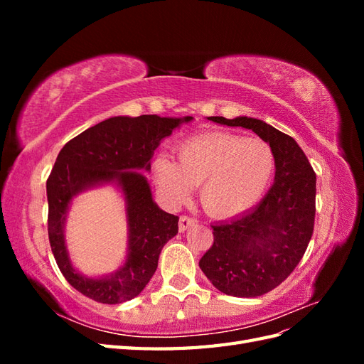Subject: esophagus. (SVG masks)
<instances>
[{"label": "esophagus", "instance_id": "1", "mask_svg": "<svg viewBox=\"0 0 364 364\" xmlns=\"http://www.w3.org/2000/svg\"><path fill=\"white\" fill-rule=\"evenodd\" d=\"M194 225H196V220H194V218L182 215V217L179 218V232H185L186 229L194 226Z\"/></svg>", "mask_w": 364, "mask_h": 364}]
</instances>
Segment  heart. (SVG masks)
<instances>
[{
    "mask_svg": "<svg viewBox=\"0 0 364 364\" xmlns=\"http://www.w3.org/2000/svg\"><path fill=\"white\" fill-rule=\"evenodd\" d=\"M277 159L269 142L228 132H209L182 141L178 162L159 155L153 174L161 194L178 205L200 185L208 214L232 218L245 214L266 194Z\"/></svg>",
    "mask_w": 364,
    "mask_h": 364,
    "instance_id": "1",
    "label": "heart"
}]
</instances>
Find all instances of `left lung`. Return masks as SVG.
Wrapping results in <instances>:
<instances>
[{
    "instance_id": "left-lung-1",
    "label": "left lung",
    "mask_w": 364,
    "mask_h": 364,
    "mask_svg": "<svg viewBox=\"0 0 364 364\" xmlns=\"http://www.w3.org/2000/svg\"><path fill=\"white\" fill-rule=\"evenodd\" d=\"M208 119L255 132L277 159L267 194L252 211L213 226L214 245L199 262L217 290L257 297L278 287L304 257L314 228L316 174L297 142L262 119Z\"/></svg>"
}]
</instances>
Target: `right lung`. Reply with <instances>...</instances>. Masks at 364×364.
Wrapping results in <instances>:
<instances>
[{
	"mask_svg": "<svg viewBox=\"0 0 364 364\" xmlns=\"http://www.w3.org/2000/svg\"><path fill=\"white\" fill-rule=\"evenodd\" d=\"M193 117H112L82 132L59 151L47 181L48 238L54 259L73 287L102 304H121L144 290L156 272L161 250L178 234L179 217L153 200L147 178L153 153L164 138ZM112 184L124 194L128 218L127 259L112 274L86 277L70 262L64 223L73 197Z\"/></svg>",
	"mask_w": 364,
	"mask_h": 364,
	"instance_id": "obj_1",
	"label": "right lung"
}]
</instances>
